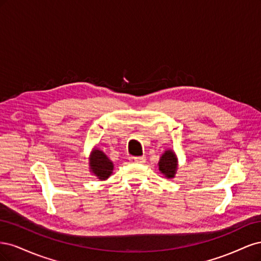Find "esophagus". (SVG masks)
<instances>
[{"instance_id": "obj_1", "label": "esophagus", "mask_w": 261, "mask_h": 261, "mask_svg": "<svg viewBox=\"0 0 261 261\" xmlns=\"http://www.w3.org/2000/svg\"><path fill=\"white\" fill-rule=\"evenodd\" d=\"M146 160L145 156H130L129 161L132 163H144Z\"/></svg>"}]
</instances>
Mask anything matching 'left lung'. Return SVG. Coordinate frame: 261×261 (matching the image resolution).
I'll return each mask as SVG.
<instances>
[{
    "label": "left lung",
    "mask_w": 261,
    "mask_h": 261,
    "mask_svg": "<svg viewBox=\"0 0 261 261\" xmlns=\"http://www.w3.org/2000/svg\"><path fill=\"white\" fill-rule=\"evenodd\" d=\"M176 168H177L176 156L174 152H172L171 150H168V151H165L161 156L160 162H159V170L165 176L170 178V177H174Z\"/></svg>",
    "instance_id": "8db88e82"
}]
</instances>
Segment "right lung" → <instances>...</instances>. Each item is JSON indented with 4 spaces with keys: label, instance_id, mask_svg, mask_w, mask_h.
I'll return each mask as SVG.
<instances>
[{
    "label": "right lung",
    "instance_id": "right-lung-1",
    "mask_svg": "<svg viewBox=\"0 0 261 261\" xmlns=\"http://www.w3.org/2000/svg\"><path fill=\"white\" fill-rule=\"evenodd\" d=\"M90 167L92 172L100 179H106L111 175L113 170V163L108 159L103 152L96 149L91 154Z\"/></svg>",
    "mask_w": 261,
    "mask_h": 261
}]
</instances>
